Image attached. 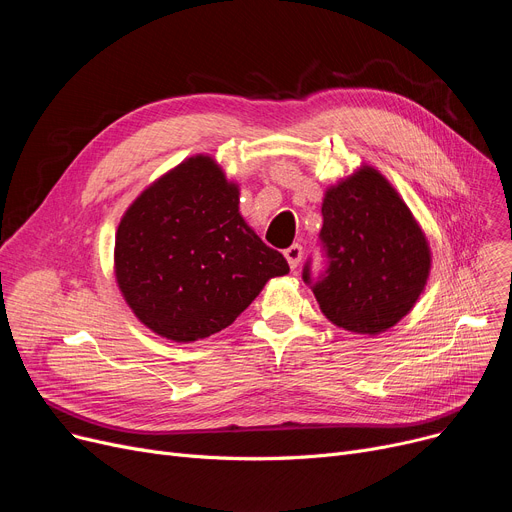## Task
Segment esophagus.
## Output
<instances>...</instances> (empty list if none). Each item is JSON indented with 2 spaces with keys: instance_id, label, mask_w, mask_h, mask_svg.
Returning <instances> with one entry per match:
<instances>
[{
  "instance_id": "1",
  "label": "esophagus",
  "mask_w": 512,
  "mask_h": 512,
  "mask_svg": "<svg viewBox=\"0 0 512 512\" xmlns=\"http://www.w3.org/2000/svg\"><path fill=\"white\" fill-rule=\"evenodd\" d=\"M284 257H286V261H288V265H290V270H297L299 263H301V257H303V247H301V245L288 247V249L284 251Z\"/></svg>"
}]
</instances>
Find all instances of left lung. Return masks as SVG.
<instances>
[{"label":"left lung","instance_id":"left-lung-1","mask_svg":"<svg viewBox=\"0 0 512 512\" xmlns=\"http://www.w3.org/2000/svg\"><path fill=\"white\" fill-rule=\"evenodd\" d=\"M319 238L328 270L303 280L334 326L355 334H382L396 326L423 292L432 251L415 215L396 188L371 166L330 186L321 203Z\"/></svg>","mask_w":512,"mask_h":512}]
</instances>
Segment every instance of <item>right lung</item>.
<instances>
[{
    "mask_svg": "<svg viewBox=\"0 0 512 512\" xmlns=\"http://www.w3.org/2000/svg\"><path fill=\"white\" fill-rule=\"evenodd\" d=\"M238 203V184L199 153L149 184L122 215L116 282L157 336L195 342L222 332L267 280L288 274L284 255L255 234Z\"/></svg>",
    "mask_w": 512,
    "mask_h": 512,
    "instance_id": "1",
    "label": "right lung"
}]
</instances>
